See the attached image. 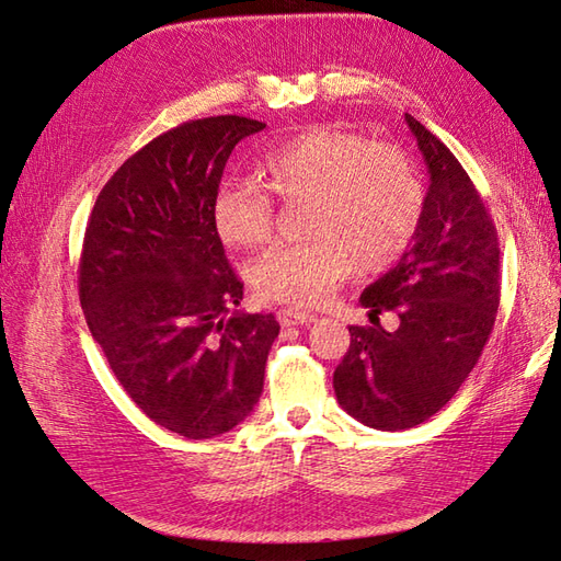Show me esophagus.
Returning a JSON list of instances; mask_svg holds the SVG:
<instances>
[{
	"label": "esophagus",
	"mask_w": 561,
	"mask_h": 561,
	"mask_svg": "<svg viewBox=\"0 0 561 561\" xmlns=\"http://www.w3.org/2000/svg\"><path fill=\"white\" fill-rule=\"evenodd\" d=\"M277 320L284 328H291V325H311L316 323V316L313 313H304V311H294V308H282L277 313Z\"/></svg>",
	"instance_id": "obj_1"
}]
</instances>
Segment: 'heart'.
Segmentation results:
<instances>
[{
  "instance_id": "obj_1",
  "label": "heart",
  "mask_w": 561,
  "mask_h": 561,
  "mask_svg": "<svg viewBox=\"0 0 561 561\" xmlns=\"http://www.w3.org/2000/svg\"><path fill=\"white\" fill-rule=\"evenodd\" d=\"M260 181L224 183L211 197L214 231L231 248L272 236L274 205L308 199L301 243L272 245L248 267L255 291L287 306L323 304L352 267L392 265L420 229L424 190L410 159L383 141L335 125H311L265 151Z\"/></svg>"
}]
</instances>
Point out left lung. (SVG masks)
Returning a JSON list of instances; mask_svg holds the SVG:
<instances>
[{
	"label": "left lung",
	"mask_w": 561,
	"mask_h": 561,
	"mask_svg": "<svg viewBox=\"0 0 561 561\" xmlns=\"http://www.w3.org/2000/svg\"><path fill=\"white\" fill-rule=\"evenodd\" d=\"M428 169L414 243L362 294L368 328H350V350L332 386L342 410L380 432L426 422L456 396L492 335L499 308V238L460 161L436 135L404 115ZM383 310L401 325L379 328Z\"/></svg>",
	"instance_id": "1"
}]
</instances>
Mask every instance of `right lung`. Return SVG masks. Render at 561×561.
Returning a JSON list of instances; mask_svg holds the SVG:
<instances>
[{
	"label": "right lung",
	"mask_w": 561,
	"mask_h": 561,
	"mask_svg": "<svg viewBox=\"0 0 561 561\" xmlns=\"http://www.w3.org/2000/svg\"><path fill=\"white\" fill-rule=\"evenodd\" d=\"M265 129L202 117L151 139L99 193L83 233L79 299L115 378L151 422L185 438L231 432L253 412L279 323L243 301L211 224L238 141Z\"/></svg>",
	"instance_id": "add662e5"
}]
</instances>
